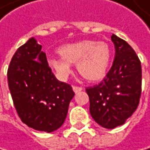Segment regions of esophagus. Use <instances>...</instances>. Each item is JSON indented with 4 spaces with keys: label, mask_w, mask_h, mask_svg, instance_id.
I'll list each match as a JSON object with an SVG mask.
<instances>
[{
    "label": "esophagus",
    "mask_w": 150,
    "mask_h": 150,
    "mask_svg": "<svg viewBox=\"0 0 150 150\" xmlns=\"http://www.w3.org/2000/svg\"><path fill=\"white\" fill-rule=\"evenodd\" d=\"M73 90H74V92L77 93V92L81 91L83 90V88H82V87H79V86H73Z\"/></svg>",
    "instance_id": "obj_1"
}]
</instances>
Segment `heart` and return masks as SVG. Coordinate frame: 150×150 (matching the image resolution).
I'll return each mask as SVG.
<instances>
[{
	"instance_id": "b5f03b06",
	"label": "heart",
	"mask_w": 150,
	"mask_h": 150,
	"mask_svg": "<svg viewBox=\"0 0 150 150\" xmlns=\"http://www.w3.org/2000/svg\"><path fill=\"white\" fill-rule=\"evenodd\" d=\"M59 53L61 59H49L48 64L61 80L67 79L71 74V64H76L77 71L83 78L91 82L100 81L106 76L111 59L106 42L91 40L65 44L59 49Z\"/></svg>"
}]
</instances>
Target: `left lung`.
<instances>
[{
  "mask_svg": "<svg viewBox=\"0 0 150 150\" xmlns=\"http://www.w3.org/2000/svg\"><path fill=\"white\" fill-rule=\"evenodd\" d=\"M115 54L103 81L86 88L90 113L107 129L122 125L134 113L142 93V65L136 52L123 39L112 35Z\"/></svg>",
  "mask_w": 150,
  "mask_h": 150,
  "instance_id": "left-lung-1",
  "label": "left lung"
}]
</instances>
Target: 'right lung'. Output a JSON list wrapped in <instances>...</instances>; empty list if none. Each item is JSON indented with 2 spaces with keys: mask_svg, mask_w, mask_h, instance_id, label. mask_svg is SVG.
Here are the masks:
<instances>
[{
  "mask_svg": "<svg viewBox=\"0 0 150 150\" xmlns=\"http://www.w3.org/2000/svg\"><path fill=\"white\" fill-rule=\"evenodd\" d=\"M7 76L14 106L24 124L47 132L63 125L74 92L71 85L55 77L42 45L34 37L17 50Z\"/></svg>",
  "mask_w": 150,
  "mask_h": 150,
  "instance_id": "obj_1",
  "label": "right lung"
}]
</instances>
